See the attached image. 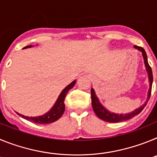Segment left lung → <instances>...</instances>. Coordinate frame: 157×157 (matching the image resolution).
I'll list each match as a JSON object with an SVG mask.
<instances>
[{"label":"left lung","mask_w":157,"mask_h":157,"mask_svg":"<svg viewBox=\"0 0 157 157\" xmlns=\"http://www.w3.org/2000/svg\"><path fill=\"white\" fill-rule=\"evenodd\" d=\"M134 48L138 49V51L141 52L142 56L144 59V63H145V69L148 73V78H149V92H148V97H147V101H145V104L139 107L138 109H136L133 112H130V113H125V114H120V113H115V112H112L106 109L103 105H101L100 102V100L97 97L95 94L94 89H91V101H92V107L94 109L95 114L98 116V118H100L101 120H104L105 122H109V123H119V122L125 121V120H128L131 118L134 117L137 115H138L141 111L143 110L145 106L146 105L147 102L149 101V98L151 95V90H152V69H151L150 66H149V63H148V59H147V55L145 52V49L141 47L137 46L134 45Z\"/></svg>","instance_id":"left-lung-1"}]
</instances>
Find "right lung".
I'll list each match as a JSON object with an SVG mask.
<instances>
[{
    "mask_svg": "<svg viewBox=\"0 0 157 157\" xmlns=\"http://www.w3.org/2000/svg\"><path fill=\"white\" fill-rule=\"evenodd\" d=\"M31 47H34V45H29V46H26L23 48H31ZM76 80H74L71 83H70L67 86L65 87L63 89L62 92L60 93V94L58 97L57 100L55 102V104L53 105V106L52 107V109L50 110L47 112L46 113H45L42 116H34V117H29V116H23L22 114H19L18 112H16L19 116H21L22 118L25 119V120H29V121L32 122V123H38V124H48V123H52L53 122L56 121L61 117L62 115L63 114L65 110V105H64V99L65 97H66L67 94L70 90L71 89L73 88L74 86L75 85Z\"/></svg>",
    "mask_w": 157,
    "mask_h": 157,
    "instance_id": "right-lung-1",
    "label": "right lung"
}]
</instances>
